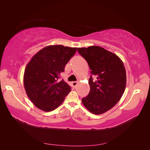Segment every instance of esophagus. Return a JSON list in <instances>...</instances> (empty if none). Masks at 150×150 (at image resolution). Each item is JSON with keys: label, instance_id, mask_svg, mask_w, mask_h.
Returning a JSON list of instances; mask_svg holds the SVG:
<instances>
[{"label": "esophagus", "instance_id": "obj_1", "mask_svg": "<svg viewBox=\"0 0 150 150\" xmlns=\"http://www.w3.org/2000/svg\"><path fill=\"white\" fill-rule=\"evenodd\" d=\"M77 84H78V82H76V81H73V82L71 83V85H72V87H73L74 88L76 87Z\"/></svg>", "mask_w": 150, "mask_h": 150}]
</instances>
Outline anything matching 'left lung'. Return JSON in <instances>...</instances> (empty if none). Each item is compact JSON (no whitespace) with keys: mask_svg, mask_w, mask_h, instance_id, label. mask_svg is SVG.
<instances>
[{"mask_svg":"<svg viewBox=\"0 0 150 150\" xmlns=\"http://www.w3.org/2000/svg\"><path fill=\"white\" fill-rule=\"evenodd\" d=\"M78 51L91 70L90 91L82 103L91 112L102 114L115 106L124 93L126 74L123 62L116 54L99 46L78 48Z\"/></svg>","mask_w":150,"mask_h":150,"instance_id":"left-lung-1","label":"left lung"}]
</instances>
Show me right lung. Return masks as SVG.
I'll list each match as a JSON object with an SVG mask.
<instances>
[{"label": "right lung", "instance_id": "add662e5", "mask_svg": "<svg viewBox=\"0 0 150 150\" xmlns=\"http://www.w3.org/2000/svg\"><path fill=\"white\" fill-rule=\"evenodd\" d=\"M76 50L62 45L47 46L34 56L27 65L24 88L30 101L40 110H55L71 91V86L59 79Z\"/></svg>", "mask_w": 150, "mask_h": 150}]
</instances>
